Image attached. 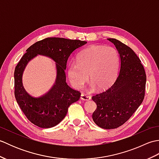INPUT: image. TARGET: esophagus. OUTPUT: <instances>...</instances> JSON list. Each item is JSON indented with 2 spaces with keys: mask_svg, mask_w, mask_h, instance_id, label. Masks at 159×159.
Instances as JSON below:
<instances>
[{
  "mask_svg": "<svg viewBox=\"0 0 159 159\" xmlns=\"http://www.w3.org/2000/svg\"><path fill=\"white\" fill-rule=\"evenodd\" d=\"M80 99L83 100H89L91 99V96L85 93H82L80 95Z\"/></svg>",
  "mask_w": 159,
  "mask_h": 159,
  "instance_id": "obj_1",
  "label": "esophagus"
}]
</instances>
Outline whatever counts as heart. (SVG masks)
Returning a JSON list of instances; mask_svg holds the SVG:
<instances>
[{"instance_id":"obj_1","label":"heart","mask_w":159,"mask_h":159,"mask_svg":"<svg viewBox=\"0 0 159 159\" xmlns=\"http://www.w3.org/2000/svg\"><path fill=\"white\" fill-rule=\"evenodd\" d=\"M120 67V57L113 47L90 46L78 54L76 63L67 67V75L75 87H81L88 76L97 89L109 87L116 79Z\"/></svg>"}]
</instances>
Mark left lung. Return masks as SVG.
I'll return each instance as SVG.
<instances>
[{
  "label": "left lung",
  "instance_id": "1",
  "mask_svg": "<svg viewBox=\"0 0 159 159\" xmlns=\"http://www.w3.org/2000/svg\"><path fill=\"white\" fill-rule=\"evenodd\" d=\"M108 40L120 54V70L109 88L92 96L97 105L92 119L100 128L113 129L129 120L142 103L146 74L141 60L130 47L116 39Z\"/></svg>",
  "mask_w": 159,
  "mask_h": 159
}]
</instances>
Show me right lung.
Here are the masks:
<instances>
[{
	"label": "right lung",
	"instance_id": "obj_1",
	"mask_svg": "<svg viewBox=\"0 0 159 159\" xmlns=\"http://www.w3.org/2000/svg\"><path fill=\"white\" fill-rule=\"evenodd\" d=\"M87 42L60 38H48L33 43L26 50L14 71V94L17 102L27 119L35 126H55L66 117L68 107L79 100L80 93L67 85L65 70L69 57ZM38 54L50 57L56 63L57 78L48 93L34 97L25 92L22 74L27 63Z\"/></svg>",
	"mask_w": 159,
	"mask_h": 159
}]
</instances>
